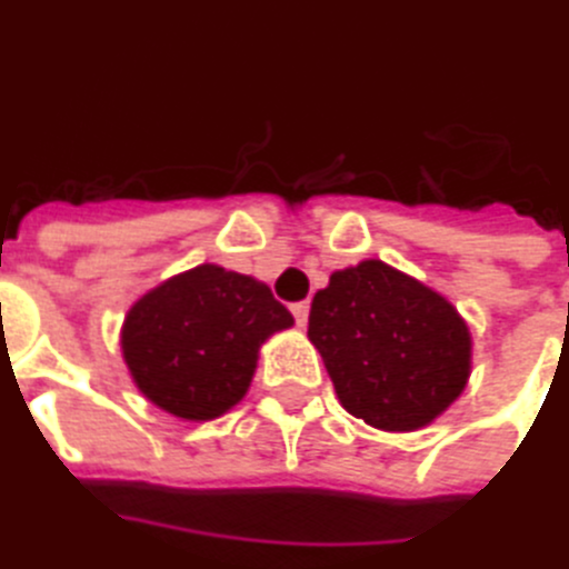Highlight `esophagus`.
I'll return each instance as SVG.
<instances>
[{"instance_id":"1","label":"esophagus","mask_w":569,"mask_h":569,"mask_svg":"<svg viewBox=\"0 0 569 569\" xmlns=\"http://www.w3.org/2000/svg\"><path fill=\"white\" fill-rule=\"evenodd\" d=\"M292 316H295V322H298V328H303V325H307V316H310V303L307 301L292 303Z\"/></svg>"}]
</instances>
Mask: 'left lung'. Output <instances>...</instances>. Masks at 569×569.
Returning a JSON list of instances; mask_svg holds the SVG:
<instances>
[{
    "mask_svg": "<svg viewBox=\"0 0 569 569\" xmlns=\"http://www.w3.org/2000/svg\"><path fill=\"white\" fill-rule=\"evenodd\" d=\"M307 337L342 409L385 432L429 427L471 376V331L457 307L381 259L333 271L313 295Z\"/></svg>",
    "mask_w": 569,
    "mask_h": 569,
    "instance_id": "1",
    "label": "left lung"
}]
</instances>
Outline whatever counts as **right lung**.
I'll use <instances>...</instances> for the list:
<instances>
[{"label":"right lung","instance_id":"add662e5","mask_svg":"<svg viewBox=\"0 0 569 569\" xmlns=\"http://www.w3.org/2000/svg\"><path fill=\"white\" fill-rule=\"evenodd\" d=\"M292 325L262 280L206 262L133 301L121 358L146 400L199 423L244 400L262 342Z\"/></svg>","mask_w":569,"mask_h":569}]
</instances>
